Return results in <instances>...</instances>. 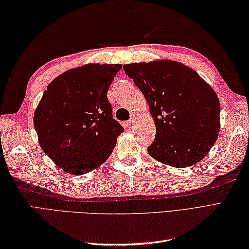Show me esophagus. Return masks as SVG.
Listing matches in <instances>:
<instances>
[{
  "mask_svg": "<svg viewBox=\"0 0 249 249\" xmlns=\"http://www.w3.org/2000/svg\"><path fill=\"white\" fill-rule=\"evenodd\" d=\"M135 122H136V119L134 118H131L128 122H126V126H127L128 128H134V126H135Z\"/></svg>",
  "mask_w": 249,
  "mask_h": 249,
  "instance_id": "obj_1",
  "label": "esophagus"
}]
</instances>
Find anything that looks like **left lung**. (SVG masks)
<instances>
[{
  "instance_id": "obj_1",
  "label": "left lung",
  "mask_w": 249,
  "mask_h": 249,
  "mask_svg": "<svg viewBox=\"0 0 249 249\" xmlns=\"http://www.w3.org/2000/svg\"><path fill=\"white\" fill-rule=\"evenodd\" d=\"M124 71L144 95L156 136L147 147L154 160L176 168L202 160L220 129V104L213 88L182 63H131Z\"/></svg>"
}]
</instances>
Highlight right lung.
I'll list each match as a JSON object with an SVG mask.
<instances>
[{
	"label": "right lung",
	"mask_w": 249,
	"mask_h": 249,
	"mask_svg": "<svg viewBox=\"0 0 249 249\" xmlns=\"http://www.w3.org/2000/svg\"><path fill=\"white\" fill-rule=\"evenodd\" d=\"M121 64H87L47 87L34 112L39 145L57 167L86 174L108 160L124 128L112 118L107 92Z\"/></svg>",
	"instance_id": "obj_1"
}]
</instances>
